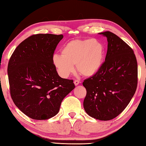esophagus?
Segmentation results:
<instances>
[{
    "instance_id": "obj_1",
    "label": "esophagus",
    "mask_w": 146,
    "mask_h": 146,
    "mask_svg": "<svg viewBox=\"0 0 146 146\" xmlns=\"http://www.w3.org/2000/svg\"><path fill=\"white\" fill-rule=\"evenodd\" d=\"M74 83L76 85V86H78V85L79 84V81L78 80H74Z\"/></svg>"
}]
</instances>
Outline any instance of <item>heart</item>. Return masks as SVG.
<instances>
[{
	"mask_svg": "<svg viewBox=\"0 0 146 146\" xmlns=\"http://www.w3.org/2000/svg\"><path fill=\"white\" fill-rule=\"evenodd\" d=\"M61 55L54 54L53 63L60 76L66 78L74 71V65L81 75L94 76L103 64L104 48L100 41L93 39H74L62 48Z\"/></svg>",
	"mask_w": 146,
	"mask_h": 146,
	"instance_id": "b5f03b06",
	"label": "heart"
}]
</instances>
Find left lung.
I'll use <instances>...</instances> for the list:
<instances>
[{
	"label": "left lung",
	"mask_w": 146,
	"mask_h": 146,
	"mask_svg": "<svg viewBox=\"0 0 146 146\" xmlns=\"http://www.w3.org/2000/svg\"><path fill=\"white\" fill-rule=\"evenodd\" d=\"M100 34L107 37V54L98 72L82 82L83 106L90 116L108 121L121 113L133 97L138 68L133 49L125 41L109 31Z\"/></svg>",
	"instance_id": "8db88e82"
}]
</instances>
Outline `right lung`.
<instances>
[{"label": "right lung", "mask_w": 146, "mask_h": 146, "mask_svg": "<svg viewBox=\"0 0 146 146\" xmlns=\"http://www.w3.org/2000/svg\"><path fill=\"white\" fill-rule=\"evenodd\" d=\"M64 35L35 34L21 42L10 58L7 74L16 106L27 116L44 120L59 112L64 98L75 88L73 80L60 77L53 63Z\"/></svg>", "instance_id": "1"}]
</instances>
